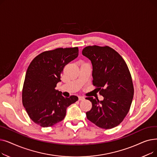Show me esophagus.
I'll return each instance as SVG.
<instances>
[{"label":"esophagus","mask_w":157,"mask_h":157,"mask_svg":"<svg viewBox=\"0 0 157 157\" xmlns=\"http://www.w3.org/2000/svg\"><path fill=\"white\" fill-rule=\"evenodd\" d=\"M84 99H85V97H84L79 96V101H83Z\"/></svg>","instance_id":"obj_1"}]
</instances>
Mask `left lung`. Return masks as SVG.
Returning a JSON list of instances; mask_svg holds the SVG:
<instances>
[{
    "label": "left lung",
    "instance_id": "1",
    "mask_svg": "<svg viewBox=\"0 0 157 157\" xmlns=\"http://www.w3.org/2000/svg\"><path fill=\"white\" fill-rule=\"evenodd\" d=\"M82 54L92 64L93 85L104 97L102 101L86 97L92 104L86 113L88 120L98 127L118 126L127 114L132 102L134 86L130 71L120 55L109 46H87Z\"/></svg>",
    "mask_w": 157,
    "mask_h": 157
}]
</instances>
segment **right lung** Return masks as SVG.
<instances>
[{"label": "right lung", "mask_w": 157, "mask_h": 157, "mask_svg": "<svg viewBox=\"0 0 157 157\" xmlns=\"http://www.w3.org/2000/svg\"><path fill=\"white\" fill-rule=\"evenodd\" d=\"M78 48H57L41 53L27 69L22 91V102L30 119L42 127H52L63 120L66 109L78 100L64 97L55 90L65 66L78 56Z\"/></svg>", "instance_id": "1"}]
</instances>
